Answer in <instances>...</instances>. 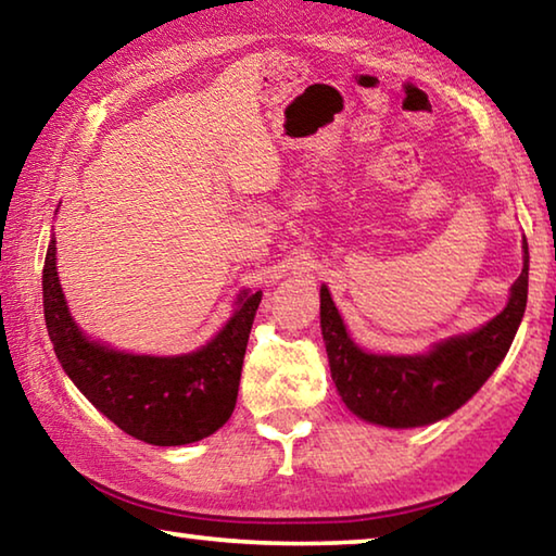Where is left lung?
Wrapping results in <instances>:
<instances>
[{
	"label": "left lung",
	"mask_w": 556,
	"mask_h": 556,
	"mask_svg": "<svg viewBox=\"0 0 556 556\" xmlns=\"http://www.w3.org/2000/svg\"><path fill=\"white\" fill-rule=\"evenodd\" d=\"M525 248L522 275L515 279L507 306L473 333L448 338L427 355H372L345 333L328 289L321 287V331L331 378L348 409L372 425L407 429L434 425L481 390L510 351L527 306Z\"/></svg>",
	"instance_id": "obj_1"
}]
</instances>
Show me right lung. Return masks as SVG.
I'll return each instance as SVG.
<instances>
[{"label":"right lung","instance_id":"right-lung-1","mask_svg":"<svg viewBox=\"0 0 556 556\" xmlns=\"http://www.w3.org/2000/svg\"><path fill=\"white\" fill-rule=\"evenodd\" d=\"M262 291L240 299L228 326L201 351L178 357L129 355L88 341L65 306L55 240L43 262V316L63 370L110 421L154 446L193 444L230 419Z\"/></svg>","mask_w":556,"mask_h":556}]
</instances>
